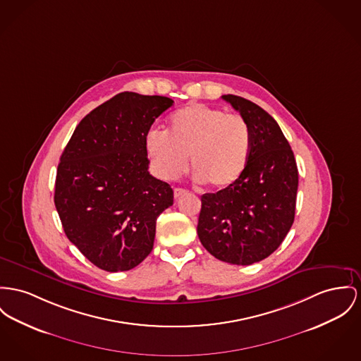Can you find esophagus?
I'll return each instance as SVG.
<instances>
[{"label": "esophagus", "instance_id": "obj_1", "mask_svg": "<svg viewBox=\"0 0 361 361\" xmlns=\"http://www.w3.org/2000/svg\"><path fill=\"white\" fill-rule=\"evenodd\" d=\"M185 194H188V190L180 189V188H176V189L173 190V197H175V198H180V197L185 195Z\"/></svg>", "mask_w": 361, "mask_h": 361}]
</instances>
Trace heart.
<instances>
[{
    "mask_svg": "<svg viewBox=\"0 0 361 361\" xmlns=\"http://www.w3.org/2000/svg\"><path fill=\"white\" fill-rule=\"evenodd\" d=\"M156 172L176 179L190 166L198 180L214 189L233 186L247 166L252 133L240 115L192 104L169 118V131L152 128L145 140Z\"/></svg>",
    "mask_w": 361,
    "mask_h": 361,
    "instance_id": "obj_1",
    "label": "heart"
}]
</instances>
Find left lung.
Here are the masks:
<instances>
[{
	"instance_id": "obj_1",
	"label": "left lung",
	"mask_w": 361,
	"mask_h": 361,
	"mask_svg": "<svg viewBox=\"0 0 361 361\" xmlns=\"http://www.w3.org/2000/svg\"><path fill=\"white\" fill-rule=\"evenodd\" d=\"M247 121V166L230 188L201 197L197 234L220 262L250 265L274 253L294 221L298 169L279 124L242 97L221 96Z\"/></svg>"
}]
</instances>
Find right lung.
<instances>
[{"mask_svg":"<svg viewBox=\"0 0 361 361\" xmlns=\"http://www.w3.org/2000/svg\"><path fill=\"white\" fill-rule=\"evenodd\" d=\"M169 97L124 92L76 126L57 167L54 205L68 240L93 264L128 271L153 249L156 220L173 204L149 173L146 135Z\"/></svg>","mask_w":361,"mask_h":361,"instance_id":"right-lung-1","label":"right lung"}]
</instances>
